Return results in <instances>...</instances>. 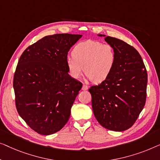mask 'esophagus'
Returning <instances> with one entry per match:
<instances>
[{
  "label": "esophagus",
  "mask_w": 160,
  "mask_h": 160,
  "mask_svg": "<svg viewBox=\"0 0 160 160\" xmlns=\"http://www.w3.org/2000/svg\"><path fill=\"white\" fill-rule=\"evenodd\" d=\"M88 89V86H87L86 85L83 84L82 85V91H86V90Z\"/></svg>",
  "instance_id": "1"
}]
</instances>
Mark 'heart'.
<instances>
[{
  "mask_svg": "<svg viewBox=\"0 0 160 160\" xmlns=\"http://www.w3.org/2000/svg\"><path fill=\"white\" fill-rule=\"evenodd\" d=\"M72 57L66 58V66L72 78H79L83 70L93 83L105 81L116 64V53L109 44L88 40L78 42L72 51Z\"/></svg>",
  "mask_w": 160,
  "mask_h": 160,
  "instance_id": "b5f03b06",
  "label": "heart"
}]
</instances>
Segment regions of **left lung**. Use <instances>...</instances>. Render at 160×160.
<instances>
[{
  "instance_id": "8db88e82",
  "label": "left lung",
  "mask_w": 160,
  "mask_h": 160,
  "mask_svg": "<svg viewBox=\"0 0 160 160\" xmlns=\"http://www.w3.org/2000/svg\"><path fill=\"white\" fill-rule=\"evenodd\" d=\"M104 37L113 47L116 64L105 81L91 86L92 108L100 125L108 130L124 131L134 124L144 107L147 72L141 55L133 47L118 38Z\"/></svg>"
}]
</instances>
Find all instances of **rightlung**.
<instances>
[{
    "label": "right lung",
    "instance_id": "add662e5",
    "mask_svg": "<svg viewBox=\"0 0 160 160\" xmlns=\"http://www.w3.org/2000/svg\"><path fill=\"white\" fill-rule=\"evenodd\" d=\"M81 37L67 33L46 36L19 58L13 83L16 107L38 133H55L69 120L82 85L69 75L65 61Z\"/></svg>",
    "mask_w": 160,
    "mask_h": 160
}]
</instances>
